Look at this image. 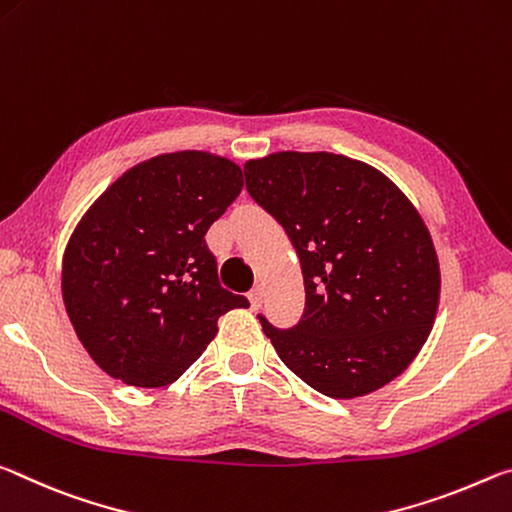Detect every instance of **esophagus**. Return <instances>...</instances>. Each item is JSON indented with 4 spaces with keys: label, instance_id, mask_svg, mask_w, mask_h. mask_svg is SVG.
Listing matches in <instances>:
<instances>
[{
    "label": "esophagus",
    "instance_id": "esophagus-1",
    "mask_svg": "<svg viewBox=\"0 0 512 512\" xmlns=\"http://www.w3.org/2000/svg\"><path fill=\"white\" fill-rule=\"evenodd\" d=\"M247 299H249V304H251V311H258V308L263 306V290L261 288L251 290L249 295H247Z\"/></svg>",
    "mask_w": 512,
    "mask_h": 512
}]
</instances>
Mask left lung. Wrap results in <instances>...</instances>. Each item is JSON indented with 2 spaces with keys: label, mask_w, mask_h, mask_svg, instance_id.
Masks as SVG:
<instances>
[{
  "label": "left lung",
  "mask_w": 512,
  "mask_h": 512,
  "mask_svg": "<svg viewBox=\"0 0 512 512\" xmlns=\"http://www.w3.org/2000/svg\"><path fill=\"white\" fill-rule=\"evenodd\" d=\"M245 183L288 233L304 274L295 329L261 317L283 365L333 399L397 379L440 304L438 254L417 208L376 167L329 152L251 158Z\"/></svg>",
  "instance_id": "obj_1"
}]
</instances>
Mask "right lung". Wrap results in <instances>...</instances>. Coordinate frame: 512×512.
<instances>
[{"instance_id":"add662e5","label":"right lung","mask_w":512,"mask_h":512,"mask_svg":"<svg viewBox=\"0 0 512 512\" xmlns=\"http://www.w3.org/2000/svg\"><path fill=\"white\" fill-rule=\"evenodd\" d=\"M242 170L211 152L147 158L117 177L67 240V317L99 370L165 388L249 301L224 290L206 231L242 190Z\"/></svg>"}]
</instances>
